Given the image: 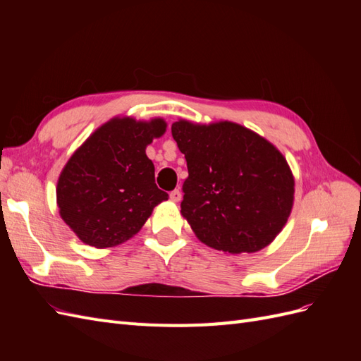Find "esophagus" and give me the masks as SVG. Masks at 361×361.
<instances>
[{
	"instance_id": "esophagus-1",
	"label": "esophagus",
	"mask_w": 361,
	"mask_h": 361,
	"mask_svg": "<svg viewBox=\"0 0 361 361\" xmlns=\"http://www.w3.org/2000/svg\"><path fill=\"white\" fill-rule=\"evenodd\" d=\"M170 200H173V202H180L182 200V192L179 191V190H174V191H171L170 192Z\"/></svg>"
}]
</instances>
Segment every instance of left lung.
I'll use <instances>...</instances> for the list:
<instances>
[{
    "label": "left lung",
    "instance_id": "8db88e82",
    "mask_svg": "<svg viewBox=\"0 0 361 361\" xmlns=\"http://www.w3.org/2000/svg\"><path fill=\"white\" fill-rule=\"evenodd\" d=\"M171 135L185 155L180 214L200 241L231 255L269 245L293 204V176L280 152L238 123L179 120Z\"/></svg>",
    "mask_w": 361,
    "mask_h": 361
}]
</instances>
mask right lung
<instances>
[{"instance_id":"right-lung-1","label":"right lung","mask_w":361,"mask_h":361,"mask_svg":"<svg viewBox=\"0 0 361 361\" xmlns=\"http://www.w3.org/2000/svg\"><path fill=\"white\" fill-rule=\"evenodd\" d=\"M166 128L162 118L114 117L75 150L57 182V204L84 244L106 248L128 241L169 199L157 187L154 162L146 155Z\"/></svg>"}]
</instances>
